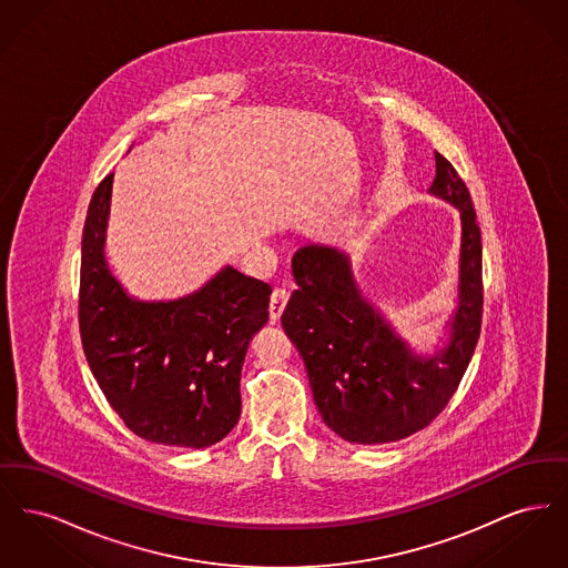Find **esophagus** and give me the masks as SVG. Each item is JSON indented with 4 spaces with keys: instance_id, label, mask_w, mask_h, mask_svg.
Instances as JSON below:
<instances>
[{
    "instance_id": "34e87169",
    "label": "esophagus",
    "mask_w": 568,
    "mask_h": 568,
    "mask_svg": "<svg viewBox=\"0 0 568 568\" xmlns=\"http://www.w3.org/2000/svg\"><path fill=\"white\" fill-rule=\"evenodd\" d=\"M287 300H290V294L285 292V290H274L271 296V322L272 324H276L278 320H281V315H283V311H285V306H287Z\"/></svg>"
}]
</instances>
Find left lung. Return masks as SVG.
<instances>
[{
  "instance_id": "left-lung-1",
  "label": "left lung",
  "mask_w": 568,
  "mask_h": 568,
  "mask_svg": "<svg viewBox=\"0 0 568 568\" xmlns=\"http://www.w3.org/2000/svg\"><path fill=\"white\" fill-rule=\"evenodd\" d=\"M434 195L462 213L459 306L447 349L415 357L362 300L343 253L308 244L296 251L297 290L281 317L304 359L322 419L349 443L377 445L419 433L458 389L481 334V230L468 187L440 153Z\"/></svg>"
}]
</instances>
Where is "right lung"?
I'll use <instances>...</instances> for the list:
<instances>
[{
    "label": "right lung",
    "mask_w": 568,
    "mask_h": 568,
    "mask_svg": "<svg viewBox=\"0 0 568 568\" xmlns=\"http://www.w3.org/2000/svg\"><path fill=\"white\" fill-rule=\"evenodd\" d=\"M112 174L93 191L82 230L79 327L109 405L140 438L209 447L241 417V373L268 324V283L234 268L168 304L125 296L104 262Z\"/></svg>",
    "instance_id": "right-lung-1"
}]
</instances>
